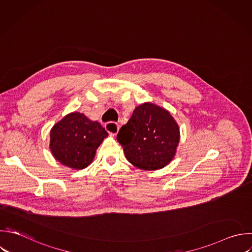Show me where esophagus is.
Segmentation results:
<instances>
[{
    "instance_id": "esophagus-1",
    "label": "esophagus",
    "mask_w": 252,
    "mask_h": 252,
    "mask_svg": "<svg viewBox=\"0 0 252 252\" xmlns=\"http://www.w3.org/2000/svg\"><path fill=\"white\" fill-rule=\"evenodd\" d=\"M106 131L111 134V135H116L119 131V125L115 122H107L105 125H104Z\"/></svg>"
}]
</instances>
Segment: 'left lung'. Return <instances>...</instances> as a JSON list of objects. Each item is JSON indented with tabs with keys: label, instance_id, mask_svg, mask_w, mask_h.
I'll return each instance as SVG.
<instances>
[{
	"label": "left lung",
	"instance_id": "8db88e82",
	"mask_svg": "<svg viewBox=\"0 0 252 252\" xmlns=\"http://www.w3.org/2000/svg\"><path fill=\"white\" fill-rule=\"evenodd\" d=\"M117 141L133 165L155 170L173 158L179 129L168 111L147 102L136 107L127 124L119 130Z\"/></svg>",
	"mask_w": 252,
	"mask_h": 252
}]
</instances>
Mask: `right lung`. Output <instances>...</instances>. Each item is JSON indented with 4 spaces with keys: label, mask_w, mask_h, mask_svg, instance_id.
Listing matches in <instances>:
<instances>
[{
    "label": "right lung",
    "mask_w": 252,
    "mask_h": 252,
    "mask_svg": "<svg viewBox=\"0 0 252 252\" xmlns=\"http://www.w3.org/2000/svg\"><path fill=\"white\" fill-rule=\"evenodd\" d=\"M107 136L105 129L83 113L74 112L55 124L50 133V149L54 158L72 168H85Z\"/></svg>",
    "instance_id": "obj_1"
}]
</instances>
